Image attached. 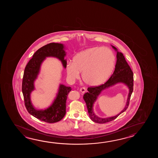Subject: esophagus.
I'll return each mask as SVG.
<instances>
[{"mask_svg": "<svg viewBox=\"0 0 158 158\" xmlns=\"http://www.w3.org/2000/svg\"><path fill=\"white\" fill-rule=\"evenodd\" d=\"M80 91L82 93H85L86 92V89L85 87H81L80 89Z\"/></svg>", "mask_w": 158, "mask_h": 158, "instance_id": "34e87169", "label": "esophagus"}]
</instances>
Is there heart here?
Masks as SVG:
<instances>
[{
	"instance_id": "obj_1",
	"label": "heart",
	"mask_w": 158,
	"mask_h": 158,
	"mask_svg": "<svg viewBox=\"0 0 158 158\" xmlns=\"http://www.w3.org/2000/svg\"><path fill=\"white\" fill-rule=\"evenodd\" d=\"M115 56L112 51L106 47H94L76 54L73 62L67 64L69 78L74 80L80 76L86 84L97 86L103 84L111 77L115 65Z\"/></svg>"
}]
</instances>
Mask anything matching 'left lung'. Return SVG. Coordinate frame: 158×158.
<instances>
[{"label": "left lung", "instance_id": "obj_1", "mask_svg": "<svg viewBox=\"0 0 158 158\" xmlns=\"http://www.w3.org/2000/svg\"><path fill=\"white\" fill-rule=\"evenodd\" d=\"M112 48L117 52V60L115 65L114 72L111 77L105 83L99 86L87 88L88 92L84 94V101L86 102L89 117L93 121L99 124H104L112 121L118 118L120 114L127 110L129 104L132 92L133 90V73L131 68L128 65L123 53L118 51V49L112 46ZM118 83H123L129 89V93L127 103L124 109L117 115L108 118H100L94 113V104L98 96L102 90L109 87L113 86Z\"/></svg>", "mask_w": 158, "mask_h": 158}]
</instances>
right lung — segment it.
Here are the masks:
<instances>
[{"label": "right lung", "mask_w": 158, "mask_h": 158, "mask_svg": "<svg viewBox=\"0 0 158 158\" xmlns=\"http://www.w3.org/2000/svg\"><path fill=\"white\" fill-rule=\"evenodd\" d=\"M65 46L63 44L51 43L38 49L27 64L24 70L22 91L25 105L28 112L41 121L54 123L64 118L66 113V101L72 89L60 84L56 97L50 107L45 110H37L31 103L30 95L35 90L34 82L40 72V67L46 57H56L60 61L64 68L67 67Z\"/></svg>", "instance_id": "obj_1"}]
</instances>
